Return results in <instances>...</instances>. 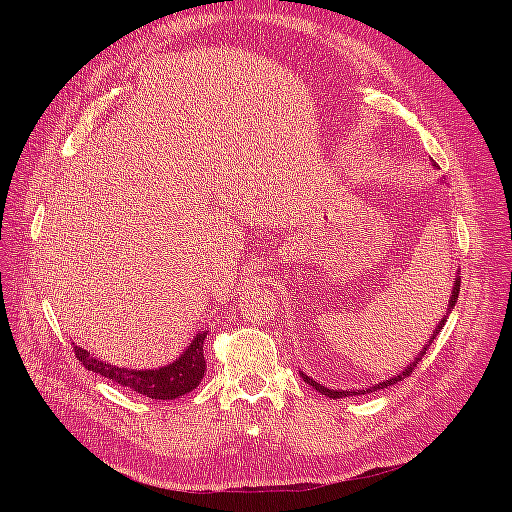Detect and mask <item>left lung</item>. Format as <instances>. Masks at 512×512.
<instances>
[{
  "label": "left lung",
  "mask_w": 512,
  "mask_h": 512,
  "mask_svg": "<svg viewBox=\"0 0 512 512\" xmlns=\"http://www.w3.org/2000/svg\"><path fill=\"white\" fill-rule=\"evenodd\" d=\"M458 294H460V273L456 275V281H454V287H452V296H450V302H448V310H446V316L442 318V322L435 326V330H433V334H431V338L427 340V344L419 350V354L413 358V362H409L407 367L403 369V371H399L395 377H391L389 381H383V383H379V385H373V387H369V389H350V391H342V389H330V387H324V385H320L318 381H314V379H310L306 373H302L300 371V375H302V379L308 383V385H312L318 393H322V395H326V397H330V399H342V397H350V395H367V393H373V391H379V389H387V387H391V385H397L399 381H403V379H407L413 371H415V367L419 364V360H421V356L425 354V350L431 346V342H433V338L442 332V328H444V324L448 322V316L452 314V310H454V306H456V302H458Z\"/></svg>",
  "instance_id": "1"
}]
</instances>
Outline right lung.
<instances>
[{
  "label": "right lung",
  "instance_id": "1",
  "mask_svg": "<svg viewBox=\"0 0 512 512\" xmlns=\"http://www.w3.org/2000/svg\"><path fill=\"white\" fill-rule=\"evenodd\" d=\"M206 330L198 332L188 348L166 367L160 369H125V367H115V364H109L97 356H93L89 350L75 346L77 358L85 364V369L107 377L129 391H135L139 395H145L150 399H178L190 391H194L206 371V362H204V352L202 344L206 338Z\"/></svg>",
  "mask_w": 512,
  "mask_h": 512
}]
</instances>
